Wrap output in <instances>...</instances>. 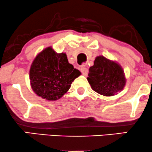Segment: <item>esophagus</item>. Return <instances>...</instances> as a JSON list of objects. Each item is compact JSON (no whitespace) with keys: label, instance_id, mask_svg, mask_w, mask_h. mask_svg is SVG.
<instances>
[{"label":"esophagus","instance_id":"obj_1","mask_svg":"<svg viewBox=\"0 0 152 152\" xmlns=\"http://www.w3.org/2000/svg\"><path fill=\"white\" fill-rule=\"evenodd\" d=\"M81 71L82 73V74L83 75V76H86L87 74H88V69L85 66V65H83L81 67Z\"/></svg>","mask_w":152,"mask_h":152}]
</instances>
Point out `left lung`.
Listing matches in <instances>:
<instances>
[{
    "instance_id": "obj_1",
    "label": "left lung",
    "mask_w": 152,
    "mask_h": 152,
    "mask_svg": "<svg viewBox=\"0 0 152 152\" xmlns=\"http://www.w3.org/2000/svg\"><path fill=\"white\" fill-rule=\"evenodd\" d=\"M87 80L94 91L106 96L117 94L126 84L121 66L102 56L95 58L94 66L89 68Z\"/></svg>"
}]
</instances>
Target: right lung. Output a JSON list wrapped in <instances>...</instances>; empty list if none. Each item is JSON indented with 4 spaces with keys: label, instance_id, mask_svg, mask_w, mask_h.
Instances as JSON below:
<instances>
[{
    "label": "right lung",
    "instance_id": "right-lung-1",
    "mask_svg": "<svg viewBox=\"0 0 152 152\" xmlns=\"http://www.w3.org/2000/svg\"><path fill=\"white\" fill-rule=\"evenodd\" d=\"M81 75L68 61L66 54L57 53L51 47L43 50L31 64V88L38 96L48 101L61 98L75 78Z\"/></svg>",
    "mask_w": 152,
    "mask_h": 152
}]
</instances>
